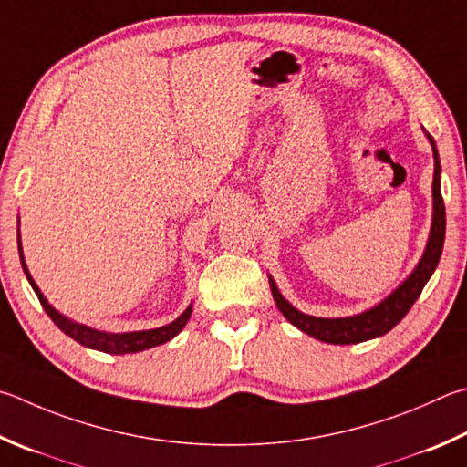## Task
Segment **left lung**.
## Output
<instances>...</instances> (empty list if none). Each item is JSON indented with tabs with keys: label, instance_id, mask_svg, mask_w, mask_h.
<instances>
[{
	"label": "left lung",
	"instance_id": "8db88e82",
	"mask_svg": "<svg viewBox=\"0 0 467 467\" xmlns=\"http://www.w3.org/2000/svg\"><path fill=\"white\" fill-rule=\"evenodd\" d=\"M427 139L433 147L435 157V173H433V223H431V233L427 241V249L422 253L419 265L414 267L412 274L404 279V282L396 287V290L381 300L378 306L369 308L361 315L345 317V318H318L304 315L298 308H294L287 302L282 292L277 290L274 279L269 277V287L274 294V300L282 315L292 322L296 328H300L302 333L318 338L330 345H351V343H363L369 338H376L386 335L388 330H392L398 322H400L406 312L412 308V304L422 292V287L429 282V277L433 275L437 269V263L441 259V251H443L445 241V204L443 196H441V161L437 145L431 134Z\"/></svg>",
	"mask_w": 467,
	"mask_h": 467
}]
</instances>
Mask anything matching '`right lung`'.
Masks as SVG:
<instances>
[{
  "mask_svg": "<svg viewBox=\"0 0 467 467\" xmlns=\"http://www.w3.org/2000/svg\"><path fill=\"white\" fill-rule=\"evenodd\" d=\"M18 224H20V220H18ZM18 251H20V261H22L24 274H26L32 290L36 292L42 308H45V312L50 317V320H53L65 335H69L71 338H75V341H78L83 347H89V349L112 353V355L145 351V349H150V347H157V345H163L167 341H171V338L177 333H180V330L185 327V322H188L190 317H192V306H188V310H185L182 317H177L173 322H169V325H165V327L150 328V330H134V333H106V330L86 327V325H81V322H75L71 318L63 317L61 312L50 306L45 296H42V292L38 290V285L34 284V279H32L30 271L26 267V261H24V255H22L20 228H18Z\"/></svg>",
  "mask_w": 467,
  "mask_h": 467,
  "instance_id": "add662e5",
  "label": "right lung"
}]
</instances>
